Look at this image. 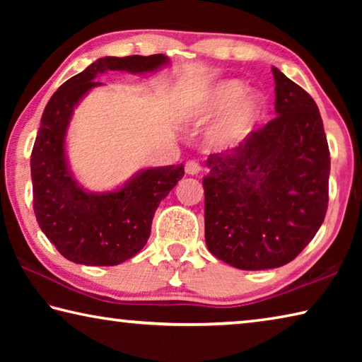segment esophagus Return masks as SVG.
<instances>
[{
  "instance_id": "1",
  "label": "esophagus",
  "mask_w": 362,
  "mask_h": 362,
  "mask_svg": "<svg viewBox=\"0 0 362 362\" xmlns=\"http://www.w3.org/2000/svg\"><path fill=\"white\" fill-rule=\"evenodd\" d=\"M185 170H187V174H189V175L199 174L201 173L199 163L196 161V159H189V161H187V164H185Z\"/></svg>"
}]
</instances>
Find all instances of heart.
I'll use <instances>...</instances> for the list:
<instances>
[{
  "instance_id": "heart-1",
  "label": "heart",
  "mask_w": 362,
  "mask_h": 362,
  "mask_svg": "<svg viewBox=\"0 0 362 362\" xmlns=\"http://www.w3.org/2000/svg\"><path fill=\"white\" fill-rule=\"evenodd\" d=\"M246 86L238 79H226L217 83L203 99L187 110V119L206 121L222 113L212 127L209 140L214 146H230L246 136L262 113V100L255 95L243 97Z\"/></svg>"
}]
</instances>
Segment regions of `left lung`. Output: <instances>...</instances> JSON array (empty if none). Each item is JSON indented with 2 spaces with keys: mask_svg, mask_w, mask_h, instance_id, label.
<instances>
[{
  "mask_svg": "<svg viewBox=\"0 0 362 362\" xmlns=\"http://www.w3.org/2000/svg\"><path fill=\"white\" fill-rule=\"evenodd\" d=\"M276 118L225 153L203 179L206 244L240 269L278 268L308 246L329 203L330 156L316 102L273 66Z\"/></svg>",
  "mask_w": 362,
  "mask_h": 362,
  "instance_id": "8db88e82",
  "label": "left lung"
}]
</instances>
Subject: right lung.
<instances>
[{"label":"right lung","instance_id":"right-lung-1","mask_svg":"<svg viewBox=\"0 0 362 362\" xmlns=\"http://www.w3.org/2000/svg\"><path fill=\"white\" fill-rule=\"evenodd\" d=\"M169 62L163 54L102 57L65 81L41 116L32 151L33 209L41 231L65 259L81 265L113 267L140 252L148 241L155 211L185 169L183 164L144 169L118 189L90 193L73 179L65 136L73 110L95 86L99 73H150Z\"/></svg>","mask_w":362,"mask_h":362}]
</instances>
